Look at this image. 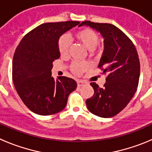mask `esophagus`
I'll use <instances>...</instances> for the list:
<instances>
[{
  "label": "esophagus",
  "mask_w": 152,
  "mask_h": 152,
  "mask_svg": "<svg viewBox=\"0 0 152 152\" xmlns=\"http://www.w3.org/2000/svg\"><path fill=\"white\" fill-rule=\"evenodd\" d=\"M77 87H81V86L85 85L86 83L84 82V81H83V80H77Z\"/></svg>",
  "instance_id": "esophagus-1"
}]
</instances>
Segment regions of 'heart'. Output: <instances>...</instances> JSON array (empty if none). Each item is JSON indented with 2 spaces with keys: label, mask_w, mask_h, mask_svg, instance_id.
I'll return each instance as SVG.
<instances>
[{
  "label": "heart",
  "mask_w": 152,
  "mask_h": 152,
  "mask_svg": "<svg viewBox=\"0 0 152 152\" xmlns=\"http://www.w3.org/2000/svg\"><path fill=\"white\" fill-rule=\"evenodd\" d=\"M75 37L90 51L96 49L100 44V38L97 33L89 28H84L77 31ZM71 42L67 35H63L58 39V51L61 56H66L68 53ZM89 64L81 61H74L72 64V71L76 75L82 73L89 68Z\"/></svg>",
  "instance_id": "obj_1"
}]
</instances>
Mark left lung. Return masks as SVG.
Segmentation results:
<instances>
[{
	"mask_svg": "<svg viewBox=\"0 0 152 152\" xmlns=\"http://www.w3.org/2000/svg\"><path fill=\"white\" fill-rule=\"evenodd\" d=\"M82 26L97 31L103 38L104 49L98 67L108 75L103 88L91 83L94 94L86 100L87 107L96 116L113 117L123 110L136 92L140 76L139 56L132 42L113 24L84 21Z\"/></svg>",
	"mask_w": 152,
	"mask_h": 152,
	"instance_id": "left-lung-1",
	"label": "left lung"
}]
</instances>
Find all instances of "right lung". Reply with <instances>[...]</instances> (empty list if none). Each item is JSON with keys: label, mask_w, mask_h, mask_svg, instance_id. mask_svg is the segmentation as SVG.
<instances>
[{"label": "right lung", "mask_w": 152, "mask_h": 152, "mask_svg": "<svg viewBox=\"0 0 152 152\" xmlns=\"http://www.w3.org/2000/svg\"><path fill=\"white\" fill-rule=\"evenodd\" d=\"M80 24L77 21L41 24L24 36L17 47L12 63L13 82L24 104L35 113L48 116L61 111L77 88L72 78L54 79L52 68L53 61L60 57V36Z\"/></svg>", "instance_id": "add662e5"}]
</instances>
